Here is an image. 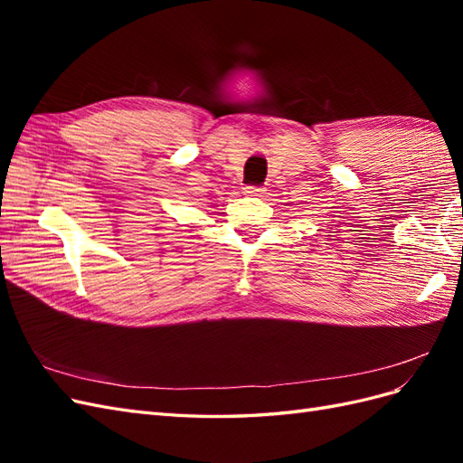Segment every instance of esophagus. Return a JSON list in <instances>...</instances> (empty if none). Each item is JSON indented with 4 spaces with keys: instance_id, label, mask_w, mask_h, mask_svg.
<instances>
[{
    "instance_id": "obj_1",
    "label": "esophagus",
    "mask_w": 463,
    "mask_h": 463,
    "mask_svg": "<svg viewBox=\"0 0 463 463\" xmlns=\"http://www.w3.org/2000/svg\"><path fill=\"white\" fill-rule=\"evenodd\" d=\"M264 187H255V185H249V187H245V194L247 197H264Z\"/></svg>"
}]
</instances>
